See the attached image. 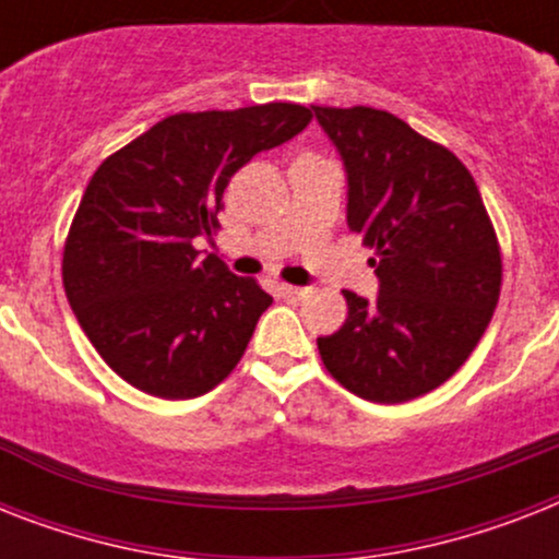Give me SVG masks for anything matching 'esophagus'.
Wrapping results in <instances>:
<instances>
[{"instance_id":"obj_1","label":"esophagus","mask_w":559,"mask_h":559,"mask_svg":"<svg viewBox=\"0 0 559 559\" xmlns=\"http://www.w3.org/2000/svg\"><path fill=\"white\" fill-rule=\"evenodd\" d=\"M278 296L287 301H301L307 296V287H293V284H278Z\"/></svg>"}]
</instances>
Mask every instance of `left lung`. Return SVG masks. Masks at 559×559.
Here are the masks:
<instances>
[{
    "label": "left lung",
    "mask_w": 559,
    "mask_h": 559,
    "mask_svg": "<svg viewBox=\"0 0 559 559\" xmlns=\"http://www.w3.org/2000/svg\"><path fill=\"white\" fill-rule=\"evenodd\" d=\"M348 174V226L377 249L380 296L345 289L348 319L319 336L333 380L406 403L459 371L493 319L502 254L476 179L441 144L371 107H313Z\"/></svg>",
    "instance_id": "left-lung-1"
}]
</instances>
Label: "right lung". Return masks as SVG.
Wrapping results in <instances>:
<instances>
[{"instance_id":"1","label":"right lung","mask_w":559,"mask_h":559,"mask_svg":"<svg viewBox=\"0 0 559 559\" xmlns=\"http://www.w3.org/2000/svg\"><path fill=\"white\" fill-rule=\"evenodd\" d=\"M301 104L179 112L100 162L63 249V287L100 359L144 394L200 397L243 357L272 305L193 240L219 226L246 162L310 124Z\"/></svg>"}]
</instances>
